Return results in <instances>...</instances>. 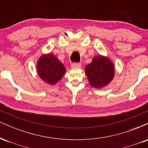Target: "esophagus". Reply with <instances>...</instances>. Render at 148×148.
Here are the masks:
<instances>
[{
  "label": "esophagus",
  "mask_w": 148,
  "mask_h": 148,
  "mask_svg": "<svg viewBox=\"0 0 148 148\" xmlns=\"http://www.w3.org/2000/svg\"><path fill=\"white\" fill-rule=\"evenodd\" d=\"M81 67V63L80 62H76V63L72 64V68L73 69H79Z\"/></svg>",
  "instance_id": "obj_1"
}]
</instances>
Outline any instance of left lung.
<instances>
[{"label": "left lung", "instance_id": "1", "mask_svg": "<svg viewBox=\"0 0 148 148\" xmlns=\"http://www.w3.org/2000/svg\"><path fill=\"white\" fill-rule=\"evenodd\" d=\"M92 87L101 88L109 84L115 74L114 65L111 60L102 56L93 58L91 63L85 67Z\"/></svg>", "mask_w": 148, "mask_h": 148}]
</instances>
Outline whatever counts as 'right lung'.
I'll return each instance as SVG.
<instances>
[{
  "mask_svg": "<svg viewBox=\"0 0 148 148\" xmlns=\"http://www.w3.org/2000/svg\"><path fill=\"white\" fill-rule=\"evenodd\" d=\"M65 67L55 56L49 53L42 55L37 63L39 76L50 85H55L65 73Z\"/></svg>",
  "mask_w": 148,
  "mask_h": 148,
  "instance_id": "right-lung-1",
  "label": "right lung"
}]
</instances>
